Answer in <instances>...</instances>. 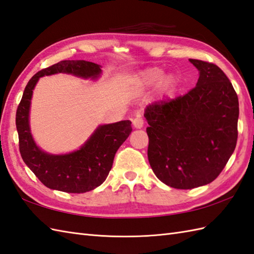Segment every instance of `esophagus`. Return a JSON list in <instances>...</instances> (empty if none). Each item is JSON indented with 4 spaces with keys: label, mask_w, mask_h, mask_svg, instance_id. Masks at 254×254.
I'll use <instances>...</instances> for the list:
<instances>
[{
    "label": "esophagus",
    "mask_w": 254,
    "mask_h": 254,
    "mask_svg": "<svg viewBox=\"0 0 254 254\" xmlns=\"http://www.w3.org/2000/svg\"><path fill=\"white\" fill-rule=\"evenodd\" d=\"M132 125L134 128H137V129L142 128L143 127V120L140 116L134 117L132 120Z\"/></svg>",
    "instance_id": "34e87169"
}]
</instances>
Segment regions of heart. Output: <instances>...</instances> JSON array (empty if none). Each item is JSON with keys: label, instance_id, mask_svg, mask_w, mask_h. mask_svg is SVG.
Listing matches in <instances>:
<instances>
[{"label": "heart", "instance_id": "obj_1", "mask_svg": "<svg viewBox=\"0 0 254 254\" xmlns=\"http://www.w3.org/2000/svg\"><path fill=\"white\" fill-rule=\"evenodd\" d=\"M165 71L162 67H149L140 72V81L146 87H153L159 83L162 79V86L165 89H171L175 84V78L173 75H166L164 78Z\"/></svg>", "mask_w": 254, "mask_h": 254}]
</instances>
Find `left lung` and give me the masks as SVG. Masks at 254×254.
Segmentation results:
<instances>
[{
	"instance_id": "obj_1",
	"label": "left lung",
	"mask_w": 254,
	"mask_h": 254,
	"mask_svg": "<svg viewBox=\"0 0 254 254\" xmlns=\"http://www.w3.org/2000/svg\"><path fill=\"white\" fill-rule=\"evenodd\" d=\"M189 61L199 70L195 87L144 110L152 171L176 189L212 183L234 153L238 137L239 102L232 82L215 64Z\"/></svg>"
}]
</instances>
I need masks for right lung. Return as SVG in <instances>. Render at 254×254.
I'll return each mask as SVG.
<instances>
[{"mask_svg":"<svg viewBox=\"0 0 254 254\" xmlns=\"http://www.w3.org/2000/svg\"><path fill=\"white\" fill-rule=\"evenodd\" d=\"M70 74L95 80L101 66L87 61H61L44 68L28 81L16 112V128L22 160L46 187L69 193H82L102 185L111 171L118 148L130 134L131 122L100 125L79 150L67 154H51L36 144L29 125L32 92L43 76Z\"/></svg>","mask_w":254,"mask_h":254,"instance_id":"obj_1","label":"right lung"}]
</instances>
